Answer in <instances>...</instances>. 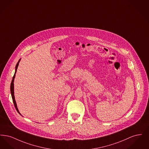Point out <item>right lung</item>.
<instances>
[{
  "label": "right lung",
  "mask_w": 149,
  "mask_h": 149,
  "mask_svg": "<svg viewBox=\"0 0 149 149\" xmlns=\"http://www.w3.org/2000/svg\"><path fill=\"white\" fill-rule=\"evenodd\" d=\"M20 60H19V61L18 62V63L16 65V66H15V73H14V76L13 77V79L12 80V83H11V84H10V92H11V94H12V99H13V103H14V107L17 110V111L20 114L18 109V108L17 106V104H16V102H15V98H14V78H15V73L17 72V68H18V65H19V62Z\"/></svg>",
  "instance_id": "obj_1"
}]
</instances>
